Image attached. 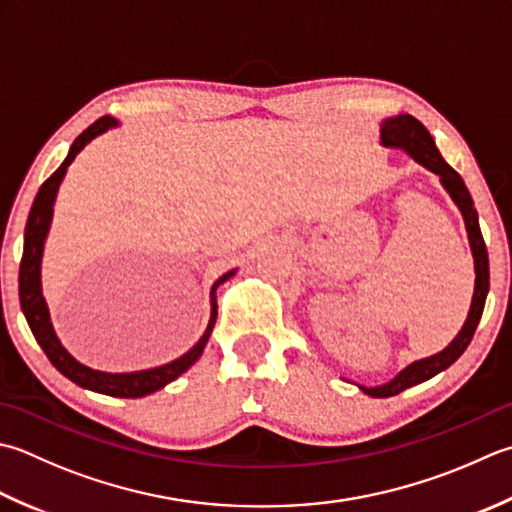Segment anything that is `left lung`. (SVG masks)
<instances>
[{
  "instance_id": "left-lung-1",
  "label": "left lung",
  "mask_w": 512,
  "mask_h": 512,
  "mask_svg": "<svg viewBox=\"0 0 512 512\" xmlns=\"http://www.w3.org/2000/svg\"><path fill=\"white\" fill-rule=\"evenodd\" d=\"M382 144L386 148H402L406 155L415 159L417 164H422L428 168L430 173H435L439 177V182L446 188V193L450 199L457 204L459 213L464 217L466 224V233H468V242L470 250H473V262H475V293H473V302H470L468 317L459 330L457 337L450 342L442 353H435L424 359H417V362L408 364L404 370L390 379V382L382 386H359L362 393L370 397H393L399 395L402 390L417 386L426 382V379L435 377L437 373H442L450 364H455L459 357H462L464 350L468 348L470 339H473L479 319H482L484 313V304H486V295L490 288V270H488V253H486V244L482 237V228H479V217L473 204V197H470L468 188L464 184V179L459 177L455 168H450L446 164V159L439 153L435 146V139L430 137L426 126L422 122H417L413 115H395L388 117L382 122Z\"/></svg>"
}]
</instances>
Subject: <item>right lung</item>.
<instances>
[{"instance_id":"right-lung-1","label":"right lung","mask_w":512,"mask_h":512,"mask_svg":"<svg viewBox=\"0 0 512 512\" xmlns=\"http://www.w3.org/2000/svg\"><path fill=\"white\" fill-rule=\"evenodd\" d=\"M117 124L119 122L113 117H102L97 119L93 126H88L84 133L75 139L73 146H70L62 166H59L55 173L42 184V188H39L33 208H30L28 213V222L24 230V255H22V264H19V304H22V313L26 317L30 330H33L37 344L42 346L46 357L50 359V364H53L59 373L68 377L70 382H75L77 386L93 390V393L135 399V397H146L150 393H155V390L164 388L166 384L175 382L179 375L186 373V370L193 366L199 357H202L217 319L215 290L219 284H224L226 279L233 277L237 270L235 268L228 270V273L219 277L213 284V288H210V319L204 335L199 337V342L190 348L188 353H184L182 357H177L164 366L135 370V373H106V370H95V368L84 366L82 362H77V359L62 346L53 328V322H50L48 304L42 293V255H44V244L50 230V222H53L55 197L68 166L73 164V159L79 155V150H82L88 142H93L95 137L106 133V130L115 128Z\"/></svg>"}]
</instances>
